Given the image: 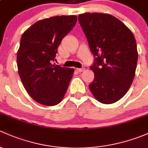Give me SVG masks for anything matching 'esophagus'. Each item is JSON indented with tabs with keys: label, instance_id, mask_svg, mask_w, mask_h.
<instances>
[{
	"label": "esophagus",
	"instance_id": "34e87169",
	"mask_svg": "<svg viewBox=\"0 0 148 148\" xmlns=\"http://www.w3.org/2000/svg\"><path fill=\"white\" fill-rule=\"evenodd\" d=\"M77 70L78 72H83V71H85V68H77Z\"/></svg>",
	"mask_w": 148,
	"mask_h": 148
}]
</instances>
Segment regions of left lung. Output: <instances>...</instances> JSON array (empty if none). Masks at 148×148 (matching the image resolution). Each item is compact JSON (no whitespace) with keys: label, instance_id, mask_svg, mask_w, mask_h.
I'll return each mask as SVG.
<instances>
[{"label":"left lung","instance_id":"1","mask_svg":"<svg viewBox=\"0 0 148 148\" xmlns=\"http://www.w3.org/2000/svg\"><path fill=\"white\" fill-rule=\"evenodd\" d=\"M78 21L94 56L90 69L95 77L90 90L100 103H115L125 95L135 77L138 57L135 37L109 14L83 13Z\"/></svg>","mask_w":148,"mask_h":148}]
</instances>
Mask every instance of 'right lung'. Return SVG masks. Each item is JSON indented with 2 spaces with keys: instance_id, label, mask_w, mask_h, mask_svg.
<instances>
[{
  "instance_id": "1",
  "label": "right lung",
  "mask_w": 148,
  "mask_h": 148,
  "mask_svg": "<svg viewBox=\"0 0 148 148\" xmlns=\"http://www.w3.org/2000/svg\"><path fill=\"white\" fill-rule=\"evenodd\" d=\"M75 16L41 20L23 34L17 53L18 73L30 97L38 103L53 106L63 98L73 68L53 65L62 39L75 26Z\"/></svg>"
}]
</instances>
